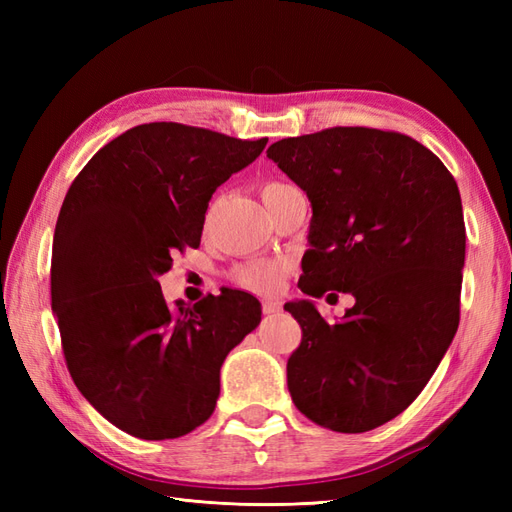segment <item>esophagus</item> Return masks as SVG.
Here are the masks:
<instances>
[{
    "instance_id": "esophagus-1",
    "label": "esophagus",
    "mask_w": 512,
    "mask_h": 512,
    "mask_svg": "<svg viewBox=\"0 0 512 512\" xmlns=\"http://www.w3.org/2000/svg\"><path fill=\"white\" fill-rule=\"evenodd\" d=\"M262 312L267 316H275L282 312V303L280 301H262Z\"/></svg>"
}]
</instances>
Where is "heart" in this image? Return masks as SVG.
Returning <instances> with one entry per match:
<instances>
[{
  "mask_svg": "<svg viewBox=\"0 0 512 512\" xmlns=\"http://www.w3.org/2000/svg\"><path fill=\"white\" fill-rule=\"evenodd\" d=\"M288 188H294L290 183L284 181H267L262 185V200H269L271 196L280 194ZM284 275H286V262L282 260H271V258H258V260H250L245 262V265H239L232 273L235 277V282L245 288V290H252L256 294H271L277 288L282 286L284 282Z\"/></svg>",
  "mask_w": 512,
  "mask_h": 512,
  "instance_id": "obj_1",
  "label": "heart"
}]
</instances>
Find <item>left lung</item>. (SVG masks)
<instances>
[{"label":"left lung","instance_id":"1","mask_svg":"<svg viewBox=\"0 0 512 512\" xmlns=\"http://www.w3.org/2000/svg\"><path fill=\"white\" fill-rule=\"evenodd\" d=\"M267 158L314 211L299 288L354 297L333 324L309 299L284 305L303 331L286 365L290 397L320 427L376 429L425 389L459 327L457 181L414 138L376 128L282 138Z\"/></svg>","mask_w":512,"mask_h":512}]
</instances>
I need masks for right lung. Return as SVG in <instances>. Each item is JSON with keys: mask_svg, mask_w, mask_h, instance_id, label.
I'll return each mask as SVG.
<instances>
[{"mask_svg": "<svg viewBox=\"0 0 512 512\" xmlns=\"http://www.w3.org/2000/svg\"><path fill=\"white\" fill-rule=\"evenodd\" d=\"M267 141L143 123L104 145L64 198L51 258L61 348L76 389L134 438L203 425L226 354L258 327L252 294L228 288L173 312L158 275L200 245L213 192Z\"/></svg>", "mask_w": 512, "mask_h": 512, "instance_id": "right-lung-1", "label": "right lung"}]
</instances>
